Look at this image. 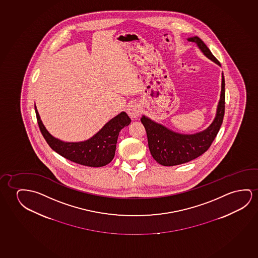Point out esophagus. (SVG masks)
Here are the masks:
<instances>
[{
    "label": "esophagus",
    "instance_id": "34e87169",
    "mask_svg": "<svg viewBox=\"0 0 258 258\" xmlns=\"http://www.w3.org/2000/svg\"><path fill=\"white\" fill-rule=\"evenodd\" d=\"M127 112L131 118H137L140 115L141 109L137 103H131V105H127Z\"/></svg>",
    "mask_w": 258,
    "mask_h": 258
}]
</instances>
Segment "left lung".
Here are the masks:
<instances>
[{"mask_svg":"<svg viewBox=\"0 0 258 258\" xmlns=\"http://www.w3.org/2000/svg\"><path fill=\"white\" fill-rule=\"evenodd\" d=\"M188 40L197 43L199 48L202 49L206 56L220 64L219 61L215 57L202 39L195 36ZM224 85L225 82L223 75L220 101L217 107V116L214 119L213 123L206 131L200 133L195 135L175 133L161 124L156 123L143 116L141 122L146 128L150 153L159 164L163 166L183 164L201 156L209 149L214 139H216L224 119L225 109Z\"/></svg>","mask_w":258,"mask_h":258,"instance_id":"left-lung-1","label":"left lung"}]
</instances>
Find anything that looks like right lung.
Returning a JSON list of instances; mask_svg holds the SVG:
<instances>
[{
	"instance_id": "right-lung-1",
	"label": "right lung",
	"mask_w": 258,
	"mask_h": 258,
	"mask_svg": "<svg viewBox=\"0 0 258 258\" xmlns=\"http://www.w3.org/2000/svg\"><path fill=\"white\" fill-rule=\"evenodd\" d=\"M34 109L39 128L51 149L62 157L77 164L95 168L103 167L112 161L115 154L116 143L119 131L131 121L126 112H120L89 140L84 142L66 143L53 138L46 131L35 106Z\"/></svg>"
}]
</instances>
